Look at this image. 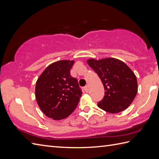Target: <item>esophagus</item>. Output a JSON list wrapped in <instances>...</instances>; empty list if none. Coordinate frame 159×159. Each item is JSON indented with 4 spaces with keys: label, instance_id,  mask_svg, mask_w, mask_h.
Here are the masks:
<instances>
[{
    "label": "esophagus",
    "instance_id": "1",
    "mask_svg": "<svg viewBox=\"0 0 159 159\" xmlns=\"http://www.w3.org/2000/svg\"><path fill=\"white\" fill-rule=\"evenodd\" d=\"M84 90H85V92H88V86L86 85L85 87H84Z\"/></svg>",
    "mask_w": 159,
    "mask_h": 159
}]
</instances>
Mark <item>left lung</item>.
<instances>
[{
    "mask_svg": "<svg viewBox=\"0 0 159 159\" xmlns=\"http://www.w3.org/2000/svg\"><path fill=\"white\" fill-rule=\"evenodd\" d=\"M87 63L100 77L105 91L98 107L111 113L126 109L134 100L138 89L136 76L130 67L114 58L90 59Z\"/></svg>",
    "mask_w": 159,
    "mask_h": 159,
    "instance_id": "1",
    "label": "left lung"
}]
</instances>
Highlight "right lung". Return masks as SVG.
Instances as JSON below:
<instances>
[{"mask_svg":"<svg viewBox=\"0 0 159 159\" xmlns=\"http://www.w3.org/2000/svg\"><path fill=\"white\" fill-rule=\"evenodd\" d=\"M74 61L61 60L50 64L36 82L35 98L40 109L55 120L68 117L82 96L76 78L70 75Z\"/></svg>","mask_w":159,"mask_h":159,"instance_id":"obj_1","label":"right lung"}]
</instances>
